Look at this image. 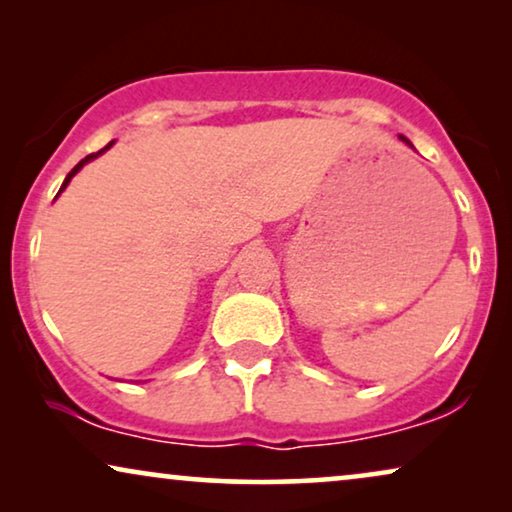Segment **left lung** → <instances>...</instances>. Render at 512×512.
<instances>
[{
    "label": "left lung",
    "instance_id": "1",
    "mask_svg": "<svg viewBox=\"0 0 512 512\" xmlns=\"http://www.w3.org/2000/svg\"><path fill=\"white\" fill-rule=\"evenodd\" d=\"M401 139H403V142H405V144H410V142H408V139H405V137H403V135H401Z\"/></svg>",
    "mask_w": 512,
    "mask_h": 512
}]
</instances>
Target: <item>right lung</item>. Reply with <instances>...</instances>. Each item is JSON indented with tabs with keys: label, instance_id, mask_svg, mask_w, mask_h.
<instances>
[{
	"label": "right lung",
	"instance_id": "obj_1",
	"mask_svg": "<svg viewBox=\"0 0 512 512\" xmlns=\"http://www.w3.org/2000/svg\"><path fill=\"white\" fill-rule=\"evenodd\" d=\"M111 144H114V142H111ZM111 144H107V146H104V149H102V151H107V149H109V146H111ZM102 151H97V153H90V156H86V158H83V160H81V163H79V165H76V167H74V170H72V172H69V174H67V179H65V184H62V188H65V186H67V184H69V181H72V177H74V174H76V172H79V170H81V167H83V165H86V163H88V160H93V158H95V156H100V153H102ZM62 188H60V191H62Z\"/></svg>",
	"mask_w": 512,
	"mask_h": 512
}]
</instances>
